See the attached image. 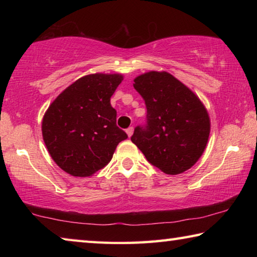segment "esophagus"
Wrapping results in <instances>:
<instances>
[{"mask_svg": "<svg viewBox=\"0 0 257 257\" xmlns=\"http://www.w3.org/2000/svg\"><path fill=\"white\" fill-rule=\"evenodd\" d=\"M125 133H127L128 137H132L133 134H134V128L133 127H129L127 130H125Z\"/></svg>", "mask_w": 257, "mask_h": 257, "instance_id": "obj_1", "label": "esophagus"}]
</instances>
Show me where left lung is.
Instances as JSON below:
<instances>
[{"label":"left lung","instance_id":"1","mask_svg":"<svg viewBox=\"0 0 257 257\" xmlns=\"http://www.w3.org/2000/svg\"><path fill=\"white\" fill-rule=\"evenodd\" d=\"M134 87L145 101L147 124L135 128L132 142L167 175L187 171L206 149L211 121L205 105L167 71L139 75Z\"/></svg>","mask_w":257,"mask_h":257}]
</instances>
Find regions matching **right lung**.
<instances>
[{
  "instance_id": "obj_1",
  "label": "right lung",
  "mask_w": 257,
  "mask_h": 257,
  "mask_svg": "<svg viewBox=\"0 0 257 257\" xmlns=\"http://www.w3.org/2000/svg\"><path fill=\"white\" fill-rule=\"evenodd\" d=\"M123 76L92 73L79 78L50 104L43 139L54 162L73 177H90L110 162L128 136L116 127L110 98Z\"/></svg>"
}]
</instances>
